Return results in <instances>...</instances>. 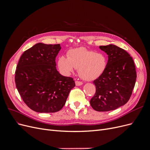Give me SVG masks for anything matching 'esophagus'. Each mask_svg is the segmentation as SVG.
Here are the masks:
<instances>
[{"label": "esophagus", "mask_w": 150, "mask_h": 150, "mask_svg": "<svg viewBox=\"0 0 150 150\" xmlns=\"http://www.w3.org/2000/svg\"><path fill=\"white\" fill-rule=\"evenodd\" d=\"M83 83L82 82H81V81H76V85L77 86H81V85H83Z\"/></svg>", "instance_id": "1"}]
</instances>
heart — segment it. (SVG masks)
Segmentation results:
<instances>
[{
	"mask_svg": "<svg viewBox=\"0 0 150 150\" xmlns=\"http://www.w3.org/2000/svg\"><path fill=\"white\" fill-rule=\"evenodd\" d=\"M57 64L60 71L65 75H69L76 68L78 69L81 78L91 81L99 78L105 71L107 59L102 53L79 47L70 50L67 53V57L60 56Z\"/></svg>",
	"mask_w": 150,
	"mask_h": 150,
	"instance_id": "b5f03b06",
	"label": "heart"
}]
</instances>
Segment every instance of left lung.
I'll return each instance as SVG.
<instances>
[{"mask_svg":"<svg viewBox=\"0 0 150 150\" xmlns=\"http://www.w3.org/2000/svg\"><path fill=\"white\" fill-rule=\"evenodd\" d=\"M108 54L106 69L93 81L96 93L90 104L97 111L115 110L128 101L134 87L137 72L133 58L114 44L99 46Z\"/></svg>","mask_w":150,"mask_h":150,"instance_id":"obj_1","label":"left lung"}]
</instances>
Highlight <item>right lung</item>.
Segmentation results:
<instances>
[{"label": "right lung", "mask_w": 150, "mask_h": 150, "mask_svg": "<svg viewBox=\"0 0 150 150\" xmlns=\"http://www.w3.org/2000/svg\"><path fill=\"white\" fill-rule=\"evenodd\" d=\"M60 44H36L22 54L16 67V88L24 103L38 112H55L64 106L74 81L61 75L56 57Z\"/></svg>", "instance_id": "1"}]
</instances>
